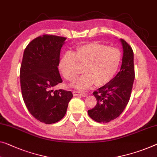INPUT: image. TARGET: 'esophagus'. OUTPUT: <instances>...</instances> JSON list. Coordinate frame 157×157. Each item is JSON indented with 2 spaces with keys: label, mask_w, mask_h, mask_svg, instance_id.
Here are the masks:
<instances>
[{
  "label": "esophagus",
  "mask_w": 157,
  "mask_h": 157,
  "mask_svg": "<svg viewBox=\"0 0 157 157\" xmlns=\"http://www.w3.org/2000/svg\"><path fill=\"white\" fill-rule=\"evenodd\" d=\"M73 94L74 96H81V97H86L87 96L86 93H82V92H80V91H77V90H74Z\"/></svg>",
  "instance_id": "esophagus-1"
}]
</instances>
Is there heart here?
Here are the masks:
<instances>
[{
    "instance_id": "heart-1",
    "label": "heart",
    "mask_w": 157,
    "mask_h": 157,
    "mask_svg": "<svg viewBox=\"0 0 157 157\" xmlns=\"http://www.w3.org/2000/svg\"><path fill=\"white\" fill-rule=\"evenodd\" d=\"M76 61L84 65V74L71 86L86 90L94 83L96 86H102L112 80L121 62V52L117 48L98 42L79 46L74 52H66L59 60V69L67 80L72 81L78 74Z\"/></svg>"
}]
</instances>
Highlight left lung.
Here are the masks:
<instances>
[{
	"instance_id": "left-lung-1",
	"label": "left lung",
	"mask_w": 157,
	"mask_h": 157,
	"mask_svg": "<svg viewBox=\"0 0 157 157\" xmlns=\"http://www.w3.org/2000/svg\"><path fill=\"white\" fill-rule=\"evenodd\" d=\"M122 64L119 73L109 83L94 91L97 105L88 111L91 119L99 123H108L117 119L128 103L135 79L133 51L124 39Z\"/></svg>"
}]
</instances>
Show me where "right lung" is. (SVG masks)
<instances>
[{"label":"right lung","mask_w":157,"mask_h":157,"mask_svg":"<svg viewBox=\"0 0 157 157\" xmlns=\"http://www.w3.org/2000/svg\"><path fill=\"white\" fill-rule=\"evenodd\" d=\"M64 37L38 36L29 43L20 68L21 95L30 114L46 124H55L66 114L73 97L71 91L52 90L62 80L58 70Z\"/></svg>","instance_id":"right-lung-1"}]
</instances>
